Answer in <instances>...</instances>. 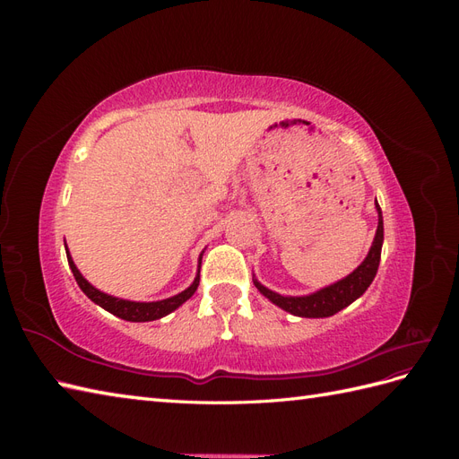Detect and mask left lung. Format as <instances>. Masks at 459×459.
<instances>
[{"label": "left lung", "mask_w": 459, "mask_h": 459, "mask_svg": "<svg viewBox=\"0 0 459 459\" xmlns=\"http://www.w3.org/2000/svg\"><path fill=\"white\" fill-rule=\"evenodd\" d=\"M375 206H377V212H379V224H377V233H375L373 245L369 248V255L351 275H346L344 280L317 290V293L308 297H281L255 280L256 289L264 297L270 299L273 304H277L280 308L300 317H327L349 307L351 302H354L358 297H362L366 293V289L371 285L373 277L379 268L381 247H383V216H381V206L377 204V201H375Z\"/></svg>", "instance_id": "left-lung-1"}]
</instances>
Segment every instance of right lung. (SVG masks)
Listing matches in <instances>:
<instances>
[{
	"label": "right lung",
	"mask_w": 459,
	"mask_h": 459,
	"mask_svg": "<svg viewBox=\"0 0 459 459\" xmlns=\"http://www.w3.org/2000/svg\"><path fill=\"white\" fill-rule=\"evenodd\" d=\"M68 258V266H71L73 273H74V280L80 285V289L84 290L88 295V299H91L95 304H100L101 308H105L107 312L115 314L117 317L126 319V322H152V319H159L166 314L174 312L178 307H182V304L195 293L197 287H199V275L195 277V281L191 283V287H187L182 293L172 297V299H164L159 302H132V300H124V299H117V297H110L101 293V290H97L95 287H91L82 273L78 272V268L74 266V262L71 258V255L66 253ZM201 264V262H199Z\"/></svg>",
	"instance_id": "obj_1"
}]
</instances>
